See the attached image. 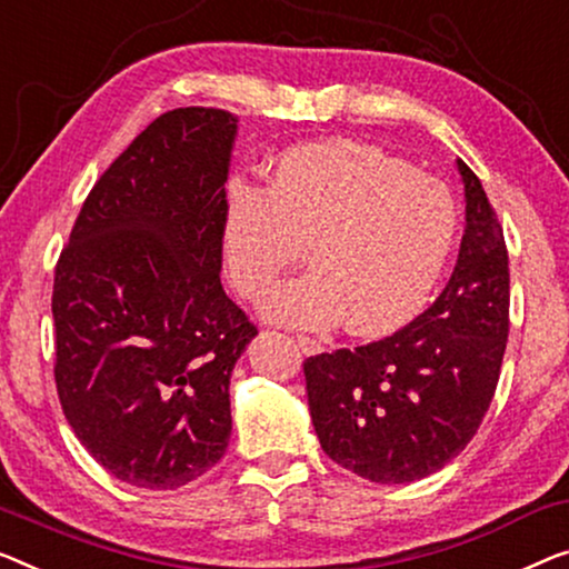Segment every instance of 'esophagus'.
<instances>
[{
  "instance_id": "esophagus-1",
  "label": "esophagus",
  "mask_w": 569,
  "mask_h": 569,
  "mask_svg": "<svg viewBox=\"0 0 569 569\" xmlns=\"http://www.w3.org/2000/svg\"><path fill=\"white\" fill-rule=\"evenodd\" d=\"M296 342H299L301 352H307V355L321 352V342H319V339H313V337H309V335H296Z\"/></svg>"
}]
</instances>
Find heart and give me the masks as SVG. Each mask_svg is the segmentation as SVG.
<instances>
[{
    "label": "heart",
    "mask_w": 569,
    "mask_h": 569,
    "mask_svg": "<svg viewBox=\"0 0 569 569\" xmlns=\"http://www.w3.org/2000/svg\"><path fill=\"white\" fill-rule=\"evenodd\" d=\"M455 197L401 158L352 140L288 148L266 189L232 178L222 252L244 299H260L303 260L311 273L276 288L266 317L291 327L386 335L423 309L452 256Z\"/></svg>",
    "instance_id": "b5f03b06"
}]
</instances>
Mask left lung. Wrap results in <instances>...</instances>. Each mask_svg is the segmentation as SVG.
Here are the masks:
<instances>
[{
    "label": "left lung",
    "mask_w": 569,
    "mask_h": 569,
    "mask_svg": "<svg viewBox=\"0 0 569 569\" xmlns=\"http://www.w3.org/2000/svg\"><path fill=\"white\" fill-rule=\"evenodd\" d=\"M465 234L452 278L411 325L303 362L319 445L372 482H411L470 445L493 401L508 339V250L480 178L457 160Z\"/></svg>",
    "instance_id": "obj_1"
}]
</instances>
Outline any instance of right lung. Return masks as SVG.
Returning <instances> with one entry per match:
<instances>
[{
  "label": "right lung",
  "instance_id": "add662e5",
  "mask_svg": "<svg viewBox=\"0 0 569 569\" xmlns=\"http://www.w3.org/2000/svg\"><path fill=\"white\" fill-rule=\"evenodd\" d=\"M234 132L214 107L152 120L89 191L56 262L61 409L134 488H181L230 442V376L258 335L219 281Z\"/></svg>",
  "mask_w": 569,
  "mask_h": 569
}]
</instances>
